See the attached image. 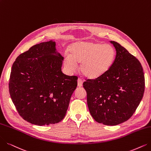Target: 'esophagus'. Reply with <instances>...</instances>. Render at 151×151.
<instances>
[{
  "label": "esophagus",
  "mask_w": 151,
  "mask_h": 151,
  "mask_svg": "<svg viewBox=\"0 0 151 151\" xmlns=\"http://www.w3.org/2000/svg\"><path fill=\"white\" fill-rule=\"evenodd\" d=\"M82 84H83V81H82V79H78V81H77L78 87H81L82 86Z\"/></svg>",
  "instance_id": "1"
}]
</instances>
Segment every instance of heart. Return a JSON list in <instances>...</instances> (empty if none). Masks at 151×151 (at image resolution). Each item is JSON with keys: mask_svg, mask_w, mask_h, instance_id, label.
Segmentation results:
<instances>
[{"mask_svg": "<svg viewBox=\"0 0 151 151\" xmlns=\"http://www.w3.org/2000/svg\"><path fill=\"white\" fill-rule=\"evenodd\" d=\"M69 55L64 57V65L69 70L81 63L80 70L90 79L101 77L110 70L116 57L115 50L110 45L90 41H79L69 47Z\"/></svg>", "mask_w": 151, "mask_h": 151, "instance_id": "b5f03b06", "label": "heart"}]
</instances>
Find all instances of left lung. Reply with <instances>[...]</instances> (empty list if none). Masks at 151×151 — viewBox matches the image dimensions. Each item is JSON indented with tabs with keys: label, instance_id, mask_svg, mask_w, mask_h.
<instances>
[{
	"label": "left lung",
	"instance_id": "1",
	"mask_svg": "<svg viewBox=\"0 0 151 151\" xmlns=\"http://www.w3.org/2000/svg\"><path fill=\"white\" fill-rule=\"evenodd\" d=\"M116 51L106 74L83 83L87 101L96 122L115 126L129 119L142 99L145 87L140 62L117 42L110 41Z\"/></svg>",
	"mask_w": 151,
	"mask_h": 151
}]
</instances>
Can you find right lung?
<instances>
[{"instance_id":"add662e5","label":"right lung","mask_w":151,"mask_h":151,"mask_svg":"<svg viewBox=\"0 0 151 151\" xmlns=\"http://www.w3.org/2000/svg\"><path fill=\"white\" fill-rule=\"evenodd\" d=\"M63 59L52 40L34 45L17 58L11 70L9 92L25 121L43 126L64 118L77 77L63 73Z\"/></svg>"}]
</instances>
